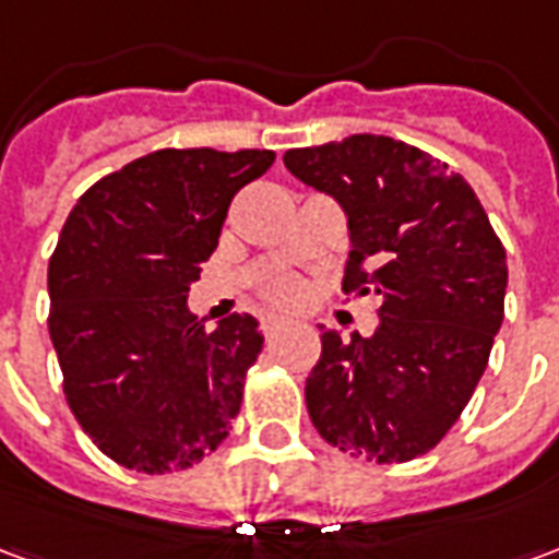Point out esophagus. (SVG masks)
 I'll list each match as a JSON object with an SVG mask.
<instances>
[{
	"mask_svg": "<svg viewBox=\"0 0 559 559\" xmlns=\"http://www.w3.org/2000/svg\"><path fill=\"white\" fill-rule=\"evenodd\" d=\"M281 326H284V317L266 314L263 320H260V329H263V335H266V338H272V335H275Z\"/></svg>",
	"mask_w": 559,
	"mask_h": 559,
	"instance_id": "1",
	"label": "esophagus"
}]
</instances>
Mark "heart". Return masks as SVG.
Wrapping results in <instances>:
<instances>
[{"label":"heart","instance_id":"heart-1","mask_svg":"<svg viewBox=\"0 0 559 559\" xmlns=\"http://www.w3.org/2000/svg\"><path fill=\"white\" fill-rule=\"evenodd\" d=\"M305 284L296 275H275L260 287V299L269 308H296L302 302Z\"/></svg>","mask_w":559,"mask_h":559}]
</instances>
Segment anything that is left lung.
<instances>
[{"label":"left lung","instance_id":"8db88e82","mask_svg":"<svg viewBox=\"0 0 559 559\" xmlns=\"http://www.w3.org/2000/svg\"><path fill=\"white\" fill-rule=\"evenodd\" d=\"M287 170L347 215L344 293L380 299L374 335L323 329L305 404L326 443L401 464L440 443L485 374L506 269L479 197L443 160L377 134L290 148Z\"/></svg>","mask_w":559,"mask_h":559}]
</instances>
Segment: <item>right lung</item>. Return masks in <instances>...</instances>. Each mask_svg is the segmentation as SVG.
<instances>
[{
  "label": "right lung",
  "mask_w": 559,
  "mask_h": 559,
  "mask_svg": "<svg viewBox=\"0 0 559 559\" xmlns=\"http://www.w3.org/2000/svg\"><path fill=\"white\" fill-rule=\"evenodd\" d=\"M272 160V148H158L71 209L47 269V326L68 407L116 464L185 469L230 433L263 335L251 314L206 332L188 290L236 191Z\"/></svg>",
  "instance_id": "obj_1"
}]
</instances>
